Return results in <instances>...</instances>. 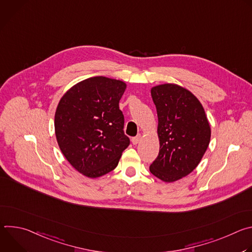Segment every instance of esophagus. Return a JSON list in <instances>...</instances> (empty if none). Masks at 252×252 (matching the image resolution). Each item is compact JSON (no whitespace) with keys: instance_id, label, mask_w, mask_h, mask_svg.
Returning <instances> with one entry per match:
<instances>
[{"instance_id":"obj_1","label":"esophagus","mask_w":252,"mask_h":252,"mask_svg":"<svg viewBox=\"0 0 252 252\" xmlns=\"http://www.w3.org/2000/svg\"><path fill=\"white\" fill-rule=\"evenodd\" d=\"M140 138H141V135H140V134H137L136 136H134V137L131 138V142L133 143V145H137V143L140 141Z\"/></svg>"}]
</instances>
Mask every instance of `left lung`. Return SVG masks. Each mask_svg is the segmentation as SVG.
<instances>
[{"label": "left lung", "mask_w": 252, "mask_h": 252, "mask_svg": "<svg viewBox=\"0 0 252 252\" xmlns=\"http://www.w3.org/2000/svg\"><path fill=\"white\" fill-rule=\"evenodd\" d=\"M158 118L159 153L151 172L165 183L189 174L200 162L210 141V126L199 100L174 84L152 89Z\"/></svg>", "instance_id": "obj_1"}]
</instances>
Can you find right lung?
<instances>
[{
  "instance_id": "obj_1",
  "label": "right lung",
  "mask_w": 252,
  "mask_h": 252,
  "mask_svg": "<svg viewBox=\"0 0 252 252\" xmlns=\"http://www.w3.org/2000/svg\"><path fill=\"white\" fill-rule=\"evenodd\" d=\"M126 85L93 77L70 88L61 98L55 130L59 147L79 172L98 177L115 169L129 146L119 102Z\"/></svg>"
}]
</instances>
